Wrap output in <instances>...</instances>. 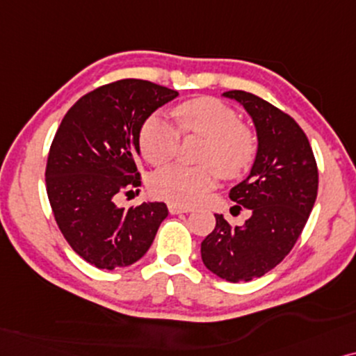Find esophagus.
Segmentation results:
<instances>
[{
  "mask_svg": "<svg viewBox=\"0 0 356 356\" xmlns=\"http://www.w3.org/2000/svg\"><path fill=\"white\" fill-rule=\"evenodd\" d=\"M168 208H169L170 215H179V213H188V211H192L191 207L179 205V203H175V202H169V203H168Z\"/></svg>",
  "mask_w": 356,
  "mask_h": 356,
  "instance_id": "esophagus-1",
  "label": "esophagus"
}]
</instances>
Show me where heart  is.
<instances>
[{
    "mask_svg": "<svg viewBox=\"0 0 356 356\" xmlns=\"http://www.w3.org/2000/svg\"><path fill=\"white\" fill-rule=\"evenodd\" d=\"M172 115L184 135L207 138L200 156V163L205 165L172 164L158 170L151 179L154 195L179 205H193L215 186L216 172L225 179H234L252 164L257 154V136L225 102L215 97H197L175 106ZM177 129L163 117H149L140 130L141 154L151 164L169 163L181 143Z\"/></svg>",
    "mask_w": 356,
    "mask_h": 356,
    "instance_id": "heart-1",
    "label": "heart"
}]
</instances>
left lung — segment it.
<instances>
[{"label": "left lung", "mask_w": 356, "mask_h": 356, "mask_svg": "<svg viewBox=\"0 0 356 356\" xmlns=\"http://www.w3.org/2000/svg\"><path fill=\"white\" fill-rule=\"evenodd\" d=\"M252 117L257 154L248 177L229 192L233 208L250 210L243 226L215 215L202 243L205 267L231 283L250 282L277 267L300 238L317 197V164L301 127L272 104L245 91H227ZM231 208V210H233Z\"/></svg>", "instance_id": "left-lung-1"}]
</instances>
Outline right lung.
I'll return each mask as SVG.
<instances>
[{
    "mask_svg": "<svg viewBox=\"0 0 356 356\" xmlns=\"http://www.w3.org/2000/svg\"><path fill=\"white\" fill-rule=\"evenodd\" d=\"M177 96L151 81L120 79L83 96L56 130L47 159V195L61 234L94 267L135 264L168 216L163 202L118 208L115 198L141 186V127Z\"/></svg>",
    "mask_w": 356,
    "mask_h": 356,
    "instance_id": "right-lung-1",
    "label": "right lung"
}]
</instances>
